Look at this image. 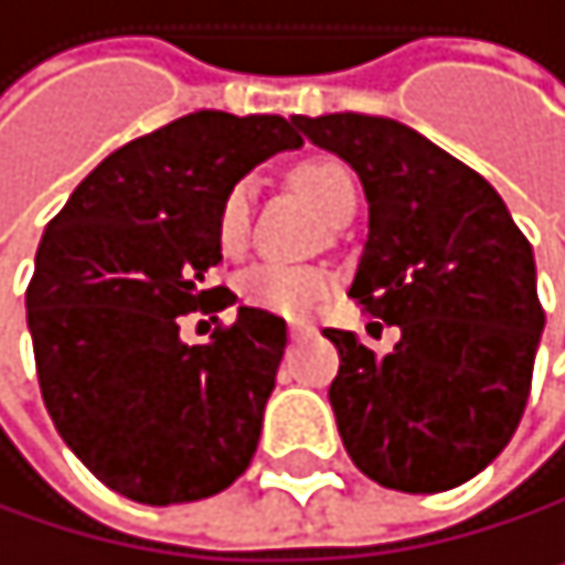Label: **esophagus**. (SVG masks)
Instances as JSON below:
<instances>
[{
    "label": "esophagus",
    "mask_w": 565,
    "mask_h": 565,
    "mask_svg": "<svg viewBox=\"0 0 565 565\" xmlns=\"http://www.w3.org/2000/svg\"><path fill=\"white\" fill-rule=\"evenodd\" d=\"M309 333H313V327H309V323H289V337H292V340H302V337H309Z\"/></svg>",
    "instance_id": "1"
}]
</instances>
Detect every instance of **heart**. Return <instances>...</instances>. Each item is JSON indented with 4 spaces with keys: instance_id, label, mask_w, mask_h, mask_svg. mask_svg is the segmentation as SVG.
I'll use <instances>...</instances> for the list:
<instances>
[{
    "instance_id": "1",
    "label": "heart",
    "mask_w": 565,
    "mask_h": 565,
    "mask_svg": "<svg viewBox=\"0 0 565 565\" xmlns=\"http://www.w3.org/2000/svg\"><path fill=\"white\" fill-rule=\"evenodd\" d=\"M296 188L313 202L333 225L356 212L360 184L356 174L337 158H306L292 168ZM248 222H252V184L235 181L225 194L215 215V235L225 256H242L248 245ZM337 292V276L323 266H286V263H263L242 276V296L248 306L269 309L276 317L302 320L323 306Z\"/></svg>"
}]
</instances>
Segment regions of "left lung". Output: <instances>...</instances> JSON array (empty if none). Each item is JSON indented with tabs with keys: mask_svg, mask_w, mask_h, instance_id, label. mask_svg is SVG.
<instances>
[{
	"mask_svg": "<svg viewBox=\"0 0 565 565\" xmlns=\"http://www.w3.org/2000/svg\"><path fill=\"white\" fill-rule=\"evenodd\" d=\"M292 124L360 174L371 235L350 296L401 327L387 356L323 330L343 448L384 489H455L499 458L529 401L546 327L532 245L499 191L417 130L366 114Z\"/></svg>",
	"mask_w": 565,
	"mask_h": 565,
	"instance_id": "1",
	"label": "left lung"
}]
</instances>
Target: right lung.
<instances>
[{"mask_svg":"<svg viewBox=\"0 0 565 565\" xmlns=\"http://www.w3.org/2000/svg\"><path fill=\"white\" fill-rule=\"evenodd\" d=\"M302 137L286 117L199 110L107 154L46 225L25 289L43 404L60 438L134 502H199L248 468L286 350V320L242 306L209 343L222 194Z\"/></svg>","mask_w":565,"mask_h":565,"instance_id":"1","label":"right lung"}]
</instances>
